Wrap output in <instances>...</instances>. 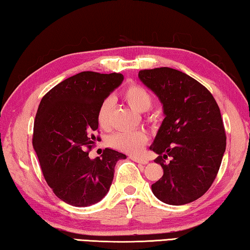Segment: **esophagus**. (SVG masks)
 <instances>
[{"mask_svg": "<svg viewBox=\"0 0 250 250\" xmlns=\"http://www.w3.org/2000/svg\"><path fill=\"white\" fill-rule=\"evenodd\" d=\"M132 161L136 162V163H140V164H144V165H146L147 163H148V161L147 159H145L144 157H137V156H130L129 157Z\"/></svg>", "mask_w": 250, "mask_h": 250, "instance_id": "34e87169", "label": "esophagus"}]
</instances>
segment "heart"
Masks as SVG:
<instances>
[{
  "label": "heart",
  "mask_w": 250,
  "mask_h": 250,
  "mask_svg": "<svg viewBox=\"0 0 250 250\" xmlns=\"http://www.w3.org/2000/svg\"><path fill=\"white\" fill-rule=\"evenodd\" d=\"M123 97L130 107L137 112H146L153 106L154 97L146 88L138 84H130L123 91ZM112 100L109 97L102 102L97 109V123L102 128L109 127V118L112 113ZM148 142V136L144 130H132V132H123L114 134L109 138V145L113 148L127 154H140L146 143Z\"/></svg>",
  "instance_id": "b5f03b06"
}]
</instances>
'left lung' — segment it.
Segmentation results:
<instances>
[{"mask_svg":"<svg viewBox=\"0 0 250 250\" xmlns=\"http://www.w3.org/2000/svg\"><path fill=\"white\" fill-rule=\"evenodd\" d=\"M138 77L156 94L165 115L150 146L164 170L153 194L168 205L194 202L209 189L226 149L218 105L204 85L177 69H142Z\"/></svg>","mask_w":250,"mask_h":250,"instance_id":"left-lung-1","label":"left lung"}]
</instances>
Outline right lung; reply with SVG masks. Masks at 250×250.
Here are the masks:
<instances>
[{
  "label": "right lung",
  "mask_w": 250,
  "mask_h": 250,
  "mask_svg": "<svg viewBox=\"0 0 250 250\" xmlns=\"http://www.w3.org/2000/svg\"><path fill=\"white\" fill-rule=\"evenodd\" d=\"M123 80L120 73L81 72L48 91L39 105L33 147L47 185L69 205L86 207L103 199L117 161L126 158L110 148L101 157H88L96 140L97 109Z\"/></svg>",
  "instance_id": "add662e5"
}]
</instances>
